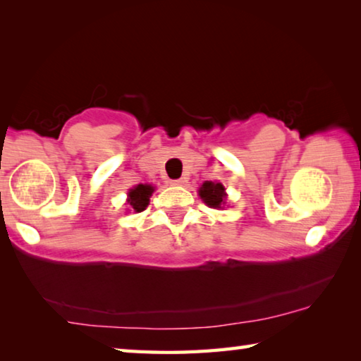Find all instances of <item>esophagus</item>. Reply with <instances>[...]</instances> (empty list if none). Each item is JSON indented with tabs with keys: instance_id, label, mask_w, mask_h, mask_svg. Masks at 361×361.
Segmentation results:
<instances>
[{
	"instance_id": "1",
	"label": "esophagus",
	"mask_w": 361,
	"mask_h": 361,
	"mask_svg": "<svg viewBox=\"0 0 361 361\" xmlns=\"http://www.w3.org/2000/svg\"><path fill=\"white\" fill-rule=\"evenodd\" d=\"M186 183V178H178V180H170V185L172 186H181Z\"/></svg>"
}]
</instances>
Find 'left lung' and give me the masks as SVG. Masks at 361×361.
Masks as SVG:
<instances>
[{"instance_id":"8db88e82","label":"left lung","mask_w":361,"mask_h":361,"mask_svg":"<svg viewBox=\"0 0 361 361\" xmlns=\"http://www.w3.org/2000/svg\"><path fill=\"white\" fill-rule=\"evenodd\" d=\"M199 195L209 207L221 209V205L224 204V186L221 183L205 181L202 188L199 189Z\"/></svg>"}]
</instances>
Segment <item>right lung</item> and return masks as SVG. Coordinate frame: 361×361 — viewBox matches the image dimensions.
I'll list each match as a JSON object with an SVG mask.
<instances>
[{
  "instance_id": "1",
  "label": "right lung",
  "mask_w": 361,
  "mask_h": 361,
  "mask_svg": "<svg viewBox=\"0 0 361 361\" xmlns=\"http://www.w3.org/2000/svg\"><path fill=\"white\" fill-rule=\"evenodd\" d=\"M154 191L151 185H138L129 191V204L135 212H143L149 204V195Z\"/></svg>"
}]
</instances>
